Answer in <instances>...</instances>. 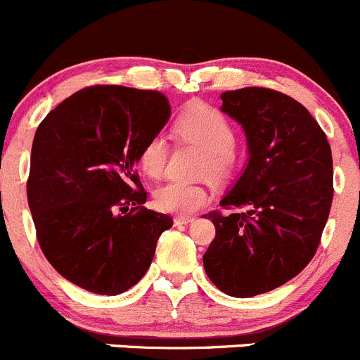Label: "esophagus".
Returning a JSON list of instances; mask_svg holds the SVG:
<instances>
[{
    "label": "esophagus",
    "instance_id": "1",
    "mask_svg": "<svg viewBox=\"0 0 360 360\" xmlns=\"http://www.w3.org/2000/svg\"><path fill=\"white\" fill-rule=\"evenodd\" d=\"M193 219V216H176V218H174V223H176V225H188V223H191Z\"/></svg>",
    "mask_w": 360,
    "mask_h": 360
}]
</instances>
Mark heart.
Returning a JSON list of instances; mask_svg holds the SVG:
<instances>
[{
  "instance_id": "1",
  "label": "heart",
  "mask_w": 360,
  "mask_h": 360,
  "mask_svg": "<svg viewBox=\"0 0 360 360\" xmlns=\"http://www.w3.org/2000/svg\"><path fill=\"white\" fill-rule=\"evenodd\" d=\"M174 134L181 142L197 146L204 156L200 160V172L214 181H225L233 174L237 165V151L233 141L236 134L230 121L219 110L209 105L195 103L177 116ZM169 146L162 135L149 139L141 149L139 163L149 177H162L165 172ZM207 188L202 183L169 181L155 191V205L163 212L191 214L207 202Z\"/></svg>"
}]
</instances>
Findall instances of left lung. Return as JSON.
I'll list each match as a JSON object with an SVG mask.
<instances>
[{
	"instance_id": "left-lung-1",
	"label": "left lung",
	"mask_w": 360,
	"mask_h": 360,
	"mask_svg": "<svg viewBox=\"0 0 360 360\" xmlns=\"http://www.w3.org/2000/svg\"><path fill=\"white\" fill-rule=\"evenodd\" d=\"M221 112L246 135V167L223 207L209 212L216 237L204 253L209 280L226 295L281 287L311 262L333 204V155L304 105L267 87L221 93Z\"/></svg>"
}]
</instances>
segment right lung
Listing matches in <instances>:
<instances>
[{"instance_id": "obj_1", "label": "right lung", "mask_w": 360, "mask_h": 360, "mask_svg": "<svg viewBox=\"0 0 360 360\" xmlns=\"http://www.w3.org/2000/svg\"><path fill=\"white\" fill-rule=\"evenodd\" d=\"M169 117L162 93L93 86L37 128L27 204L38 244L65 280L117 295L148 273L172 218L144 207L148 193L135 165Z\"/></svg>"}]
</instances>
